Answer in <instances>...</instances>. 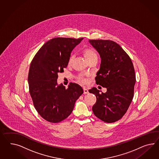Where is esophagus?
<instances>
[{"instance_id":"obj_1","label":"esophagus","mask_w":159,"mask_h":159,"mask_svg":"<svg viewBox=\"0 0 159 159\" xmlns=\"http://www.w3.org/2000/svg\"><path fill=\"white\" fill-rule=\"evenodd\" d=\"M83 91H84V94H88L89 92V90L87 89V88H84L83 89Z\"/></svg>"}]
</instances>
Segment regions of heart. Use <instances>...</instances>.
I'll return each mask as SVG.
<instances>
[{"mask_svg": "<svg viewBox=\"0 0 159 159\" xmlns=\"http://www.w3.org/2000/svg\"><path fill=\"white\" fill-rule=\"evenodd\" d=\"M82 52H83V56H84L85 58L88 61H89L93 58H97V54L96 51L92 47L85 48L83 50ZM72 61H73V56H71L69 58V64H71L72 62ZM77 79L79 81L83 82V83L87 82V80L82 75H80L79 77H77Z\"/></svg>", "mask_w": 159, "mask_h": 159, "instance_id": "obj_1", "label": "heart"}]
</instances>
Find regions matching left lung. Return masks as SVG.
Instances as JSON below:
<instances>
[{"label":"left lung","mask_w":159,"mask_h":159,"mask_svg":"<svg viewBox=\"0 0 159 159\" xmlns=\"http://www.w3.org/2000/svg\"><path fill=\"white\" fill-rule=\"evenodd\" d=\"M98 52L101 62L95 78L97 84L106 87L105 93L97 88L89 90L97 97L92 107L98 118L113 123L125 115L134 97L136 81L132 61L119 44L109 40H89Z\"/></svg>","instance_id":"obj_1"}]
</instances>
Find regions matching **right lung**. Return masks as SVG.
Segmentation results:
<instances>
[{"instance_id": "obj_1", "label": "right lung", "mask_w": 159, "mask_h": 159, "mask_svg": "<svg viewBox=\"0 0 159 159\" xmlns=\"http://www.w3.org/2000/svg\"><path fill=\"white\" fill-rule=\"evenodd\" d=\"M83 39H51L39 49L30 63V93L37 112L49 122L56 123L68 117L83 93L82 87L76 83H70L67 89L57 84L58 74L67 67L71 52Z\"/></svg>"}]
</instances>
